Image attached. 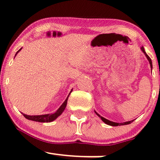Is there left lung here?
<instances>
[{
	"label": "left lung",
	"mask_w": 160,
	"mask_h": 160,
	"mask_svg": "<svg viewBox=\"0 0 160 160\" xmlns=\"http://www.w3.org/2000/svg\"><path fill=\"white\" fill-rule=\"evenodd\" d=\"M141 50L143 51V52H144V53L145 54V56H146V57L147 58H148V61H149V62H150V67H151V68H152V67H153V66H152V61H151V59H150V58L149 56H148V55H147V53L145 52V51H144V47H141ZM95 113H96L97 115L99 117H100L101 119H102V120L104 122H105L106 124H108V125H110V126H123V125H128V124H130L132 122H133V120H132V121H128V122H122V123H118V122H112V121H110V120H107V119H105V118H104V117H101L100 115L98 114V113H96V112H95Z\"/></svg>",
	"instance_id": "left-lung-1"
}]
</instances>
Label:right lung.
Returning <instances> with one entry per match:
<instances>
[{"label": "right lung", "instance_id": "1", "mask_svg": "<svg viewBox=\"0 0 160 160\" xmlns=\"http://www.w3.org/2000/svg\"><path fill=\"white\" fill-rule=\"evenodd\" d=\"M21 49H20L19 51H17V52H19V51L21 50ZM17 52H16V54H17ZM68 98H66V100L65 101V102H64V103L62 104L61 107L58 108V111H57L56 112H55L54 113H52V114L38 115V116H28V115H26V114H24V113H22V114H23L24 117H25V118L28 119V120L36 121V122H52V121L56 120V119L58 117V116L61 115L62 113V112L64 111V110H65L66 105H67Z\"/></svg>", "mask_w": 160, "mask_h": 160}]
</instances>
